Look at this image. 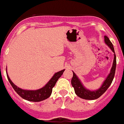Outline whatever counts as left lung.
<instances>
[{"mask_svg": "<svg viewBox=\"0 0 124 124\" xmlns=\"http://www.w3.org/2000/svg\"><path fill=\"white\" fill-rule=\"evenodd\" d=\"M105 42L114 53V60H113V66L111 67L110 74L108 75L107 78H106L105 82H103L102 86L99 89L97 90V91H91L89 90L86 89L83 86V85L82 84V83L80 82V80L77 77L75 73L73 72V77L71 78V83L73 87L74 88L75 93L78 97L82 98V99H84V100H93L100 98L101 95H103L105 93L106 90L108 89V88L110 87L111 82L113 81L114 76H115L116 61V55H115V51H114V48H113L112 43L111 42V41L108 39V37L105 36Z\"/></svg>", "mask_w": 124, "mask_h": 124, "instance_id": "8db88e82", "label": "left lung"}]
</instances>
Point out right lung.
<instances>
[{
  "label": "right lung",
  "instance_id": "add662e5",
  "mask_svg": "<svg viewBox=\"0 0 124 124\" xmlns=\"http://www.w3.org/2000/svg\"><path fill=\"white\" fill-rule=\"evenodd\" d=\"M64 71V70H63L55 73L54 76L51 78V79L48 82L47 84L44 87L41 88L40 89L36 90V91H26V90L21 89L15 85L12 82L11 79L9 78L8 75H7V77H8V80L12 85L13 88L19 96H20L21 98L27 100V101L39 102V101L46 100L51 96L52 91H53V88L54 87L59 78L62 75Z\"/></svg>",
  "mask_w": 124,
  "mask_h": 124
}]
</instances>
